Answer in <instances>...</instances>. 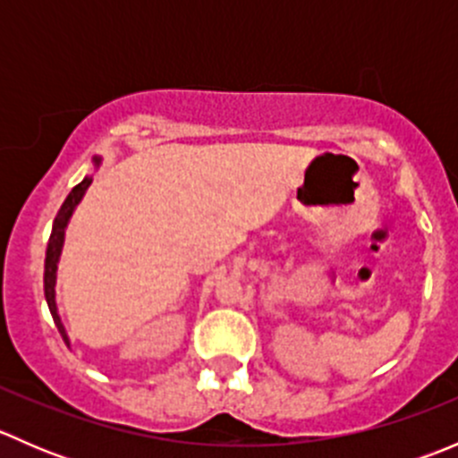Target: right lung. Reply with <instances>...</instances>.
<instances>
[{
  "label": "right lung",
  "mask_w": 458,
  "mask_h": 458,
  "mask_svg": "<svg viewBox=\"0 0 458 458\" xmlns=\"http://www.w3.org/2000/svg\"><path fill=\"white\" fill-rule=\"evenodd\" d=\"M92 164H95V168H99L101 157H92ZM90 183H92V174H86V177L81 179V182L77 183L75 188H72L71 195L66 197V201L62 203V208H59L57 216H55V221H53V233H50L48 248H46V261H44L46 303H48V310L55 318V326H57V330L62 332V336H64V341H66L68 348H71V336H68L66 327H64V323H62V317H59L57 293H55V285H57V267H59V259H62L64 239H66V228H68V224H71L72 212L77 210L80 201L84 199V195H86V191H88V186H90Z\"/></svg>",
  "instance_id": "right-lung-1"
}]
</instances>
